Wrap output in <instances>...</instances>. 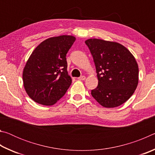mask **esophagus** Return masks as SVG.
Instances as JSON below:
<instances>
[{
  "instance_id": "1",
  "label": "esophagus",
  "mask_w": 155,
  "mask_h": 155,
  "mask_svg": "<svg viewBox=\"0 0 155 155\" xmlns=\"http://www.w3.org/2000/svg\"><path fill=\"white\" fill-rule=\"evenodd\" d=\"M78 78V80H80V81H84L86 78V77H85V76H81V77H80Z\"/></svg>"
}]
</instances>
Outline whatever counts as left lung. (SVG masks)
I'll return each mask as SVG.
<instances>
[{
	"mask_svg": "<svg viewBox=\"0 0 155 155\" xmlns=\"http://www.w3.org/2000/svg\"><path fill=\"white\" fill-rule=\"evenodd\" d=\"M95 64L98 85L91 90L93 98L104 107L114 108L124 103L137 88V61L122 44L98 39L85 41Z\"/></svg>",
	"mask_w": 155,
	"mask_h": 155,
	"instance_id": "left-lung-1",
	"label": "left lung"
}]
</instances>
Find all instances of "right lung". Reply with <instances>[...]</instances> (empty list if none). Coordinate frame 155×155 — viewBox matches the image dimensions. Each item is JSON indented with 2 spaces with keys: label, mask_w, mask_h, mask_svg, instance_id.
<instances>
[{
  "label": "right lung",
  "mask_w": 155,
  "mask_h": 155,
  "mask_svg": "<svg viewBox=\"0 0 155 155\" xmlns=\"http://www.w3.org/2000/svg\"><path fill=\"white\" fill-rule=\"evenodd\" d=\"M75 40L71 35L53 37L34 50L22 74L25 89L33 101L50 106L64 96L72 83L66 54Z\"/></svg>",
  "instance_id": "1"
}]
</instances>
